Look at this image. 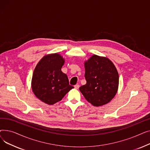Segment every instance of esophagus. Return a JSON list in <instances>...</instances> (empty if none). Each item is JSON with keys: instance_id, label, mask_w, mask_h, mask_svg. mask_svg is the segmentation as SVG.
Listing matches in <instances>:
<instances>
[{"instance_id": "1", "label": "esophagus", "mask_w": 150, "mask_h": 150, "mask_svg": "<svg viewBox=\"0 0 150 150\" xmlns=\"http://www.w3.org/2000/svg\"><path fill=\"white\" fill-rule=\"evenodd\" d=\"M74 88H75V89H78V88H80V85H79V84H76V85H75V86H74Z\"/></svg>"}]
</instances>
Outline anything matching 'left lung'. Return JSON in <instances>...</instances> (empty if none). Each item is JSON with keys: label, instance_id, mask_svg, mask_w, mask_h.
Here are the masks:
<instances>
[{"label": "left lung", "instance_id": "1", "mask_svg": "<svg viewBox=\"0 0 150 150\" xmlns=\"http://www.w3.org/2000/svg\"><path fill=\"white\" fill-rule=\"evenodd\" d=\"M86 84L80 91L93 106L107 104L117 93L119 76L113 62L108 58L93 54L84 62Z\"/></svg>", "mask_w": 150, "mask_h": 150}]
</instances>
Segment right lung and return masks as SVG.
Returning a JSON list of instances; mask_svg holds the SVG:
<instances>
[{
    "label": "right lung",
    "mask_w": 150,
    "mask_h": 150,
    "mask_svg": "<svg viewBox=\"0 0 150 150\" xmlns=\"http://www.w3.org/2000/svg\"><path fill=\"white\" fill-rule=\"evenodd\" d=\"M64 59L58 53L44 56L36 65L31 80V88L36 97L47 105L61 101L73 86L61 71Z\"/></svg>",
    "instance_id": "obj_1"
}]
</instances>
